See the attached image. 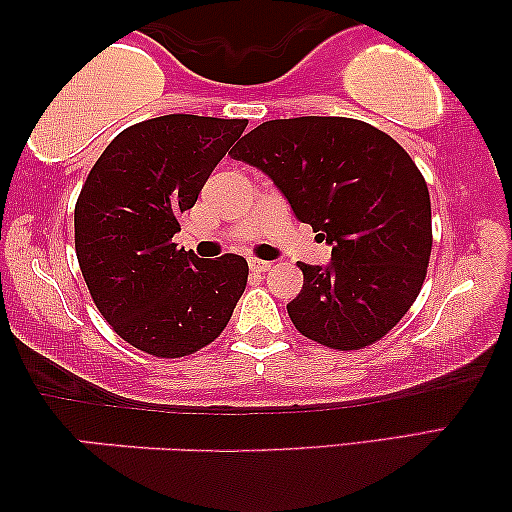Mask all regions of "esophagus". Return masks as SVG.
Here are the masks:
<instances>
[{"mask_svg":"<svg viewBox=\"0 0 512 512\" xmlns=\"http://www.w3.org/2000/svg\"><path fill=\"white\" fill-rule=\"evenodd\" d=\"M249 268H251V272H268L272 268V263L258 261V258H249Z\"/></svg>","mask_w":512,"mask_h":512,"instance_id":"34e87169","label":"esophagus"}]
</instances>
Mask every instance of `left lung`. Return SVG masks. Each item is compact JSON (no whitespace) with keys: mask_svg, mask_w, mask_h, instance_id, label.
Returning <instances> with one entry per match:
<instances>
[{"mask_svg":"<svg viewBox=\"0 0 512 512\" xmlns=\"http://www.w3.org/2000/svg\"><path fill=\"white\" fill-rule=\"evenodd\" d=\"M230 156L268 174L331 244V263H298L293 326L342 352L387 335L419 296L433 242L429 188L403 146L354 118L300 116L261 123Z\"/></svg>","mask_w":512,"mask_h":512,"instance_id":"1","label":"left lung"}]
</instances>
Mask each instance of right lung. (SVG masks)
<instances>
[{
  "instance_id": "obj_1",
  "label": "right lung",
  "mask_w": 512,
  "mask_h": 512,
  "mask_svg": "<svg viewBox=\"0 0 512 512\" xmlns=\"http://www.w3.org/2000/svg\"><path fill=\"white\" fill-rule=\"evenodd\" d=\"M247 128L242 118L170 114L130 125L90 170L74 240L97 310L132 347L179 359L219 338L249 265L179 249V216Z\"/></svg>"
}]
</instances>
